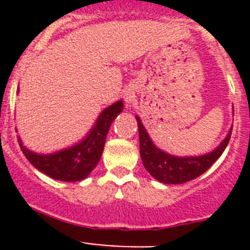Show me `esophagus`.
Here are the masks:
<instances>
[{
    "label": "esophagus",
    "mask_w": 250,
    "mask_h": 250,
    "mask_svg": "<svg viewBox=\"0 0 250 250\" xmlns=\"http://www.w3.org/2000/svg\"><path fill=\"white\" fill-rule=\"evenodd\" d=\"M132 99H134V92L126 91V94H125V100H126L127 103H131Z\"/></svg>",
    "instance_id": "34e87169"
}]
</instances>
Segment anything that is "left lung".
Wrapping results in <instances>:
<instances>
[{
    "instance_id": "obj_1",
    "label": "left lung",
    "mask_w": 250,
    "mask_h": 250,
    "mask_svg": "<svg viewBox=\"0 0 250 250\" xmlns=\"http://www.w3.org/2000/svg\"><path fill=\"white\" fill-rule=\"evenodd\" d=\"M135 118L138 120L143 164L147 173L163 184H183L205 173L220 158L230 140L233 129H229L224 140L213 151L199 156H176L159 149L149 136L141 119L139 116Z\"/></svg>"
}]
</instances>
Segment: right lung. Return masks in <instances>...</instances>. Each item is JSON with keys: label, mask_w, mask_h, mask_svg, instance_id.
<instances>
[{"label": "right lung", "mask_w": 250, "mask_h": 250, "mask_svg": "<svg viewBox=\"0 0 250 250\" xmlns=\"http://www.w3.org/2000/svg\"><path fill=\"white\" fill-rule=\"evenodd\" d=\"M124 103L119 100L104 109L94 126L77 144L51 154H37L23 145L19 136V144L27 160L41 173L61 182H80L89 176L100 161L105 146L106 135L112 121L123 111Z\"/></svg>", "instance_id": "add662e5"}]
</instances>
